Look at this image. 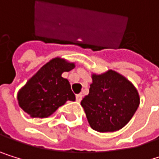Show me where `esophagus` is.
I'll list each match as a JSON object with an SVG mask.
<instances>
[{
    "instance_id": "1",
    "label": "esophagus",
    "mask_w": 159,
    "mask_h": 159,
    "mask_svg": "<svg viewBox=\"0 0 159 159\" xmlns=\"http://www.w3.org/2000/svg\"><path fill=\"white\" fill-rule=\"evenodd\" d=\"M82 94L81 93H79V94H76V101L77 102H80L81 100H82Z\"/></svg>"
}]
</instances>
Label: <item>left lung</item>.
Segmentation results:
<instances>
[{
	"mask_svg": "<svg viewBox=\"0 0 159 159\" xmlns=\"http://www.w3.org/2000/svg\"><path fill=\"white\" fill-rule=\"evenodd\" d=\"M87 119L94 131H118L129 122L139 106L134 86L121 74L109 70L93 74L89 93L81 101Z\"/></svg>",
	"mask_w": 159,
	"mask_h": 159,
	"instance_id": "8db88e82",
	"label": "left lung"
}]
</instances>
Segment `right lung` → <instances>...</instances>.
<instances>
[{"label": "right lung", "instance_id": "right-lung-1", "mask_svg": "<svg viewBox=\"0 0 159 159\" xmlns=\"http://www.w3.org/2000/svg\"><path fill=\"white\" fill-rule=\"evenodd\" d=\"M74 68L73 63L54 58L47 63L18 93L20 107L31 117L51 115L66 101H74L70 84L62 73Z\"/></svg>", "mask_w": 159, "mask_h": 159}]
</instances>
